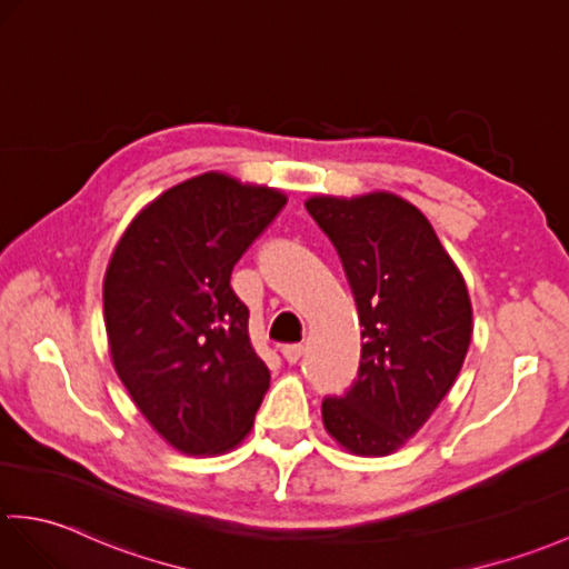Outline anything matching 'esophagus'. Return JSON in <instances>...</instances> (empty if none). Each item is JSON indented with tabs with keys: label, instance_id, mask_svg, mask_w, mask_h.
I'll return each mask as SVG.
<instances>
[{
	"label": "esophagus",
	"instance_id": "esophagus-1",
	"mask_svg": "<svg viewBox=\"0 0 569 569\" xmlns=\"http://www.w3.org/2000/svg\"><path fill=\"white\" fill-rule=\"evenodd\" d=\"M302 345H286L283 349H281V353H283V359L288 361V363H298L300 361V356H302Z\"/></svg>",
	"mask_w": 569,
	"mask_h": 569
}]
</instances>
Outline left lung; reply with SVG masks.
<instances>
[{
	"label": "left lung",
	"instance_id": "left-lung-1",
	"mask_svg": "<svg viewBox=\"0 0 569 569\" xmlns=\"http://www.w3.org/2000/svg\"><path fill=\"white\" fill-rule=\"evenodd\" d=\"M306 208L337 249L363 327L359 378L341 398H325V429L353 456H390L463 368L472 337L463 273L400 196H312Z\"/></svg>",
	"mask_w": 569,
	"mask_h": 569
}]
</instances>
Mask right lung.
Masks as SVG:
<instances>
[{"label":"right lung","mask_w":569,"mask_h":569,"mask_svg":"<svg viewBox=\"0 0 569 569\" xmlns=\"http://www.w3.org/2000/svg\"><path fill=\"white\" fill-rule=\"evenodd\" d=\"M286 201L279 189L206 171L144 206L113 249L103 276L111 361L181 453L232 451L269 390L230 276Z\"/></svg>","instance_id":"right-lung-1"}]
</instances>
